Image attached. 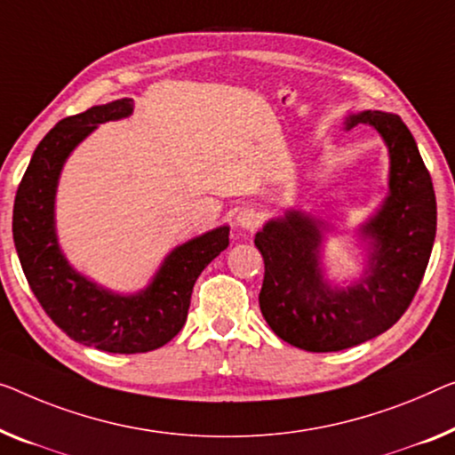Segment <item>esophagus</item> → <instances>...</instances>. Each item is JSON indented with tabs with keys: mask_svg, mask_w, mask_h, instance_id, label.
<instances>
[{
	"mask_svg": "<svg viewBox=\"0 0 455 455\" xmlns=\"http://www.w3.org/2000/svg\"><path fill=\"white\" fill-rule=\"evenodd\" d=\"M261 222V214L257 212L255 208H243L239 214H236V225L241 228H247V230H253L259 227Z\"/></svg>",
	"mask_w": 455,
	"mask_h": 455,
	"instance_id": "obj_1",
	"label": "esophagus"
}]
</instances>
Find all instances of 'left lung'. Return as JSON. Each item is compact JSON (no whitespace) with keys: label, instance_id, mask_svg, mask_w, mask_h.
Here are the masks:
<instances>
[{"label":"left lung","instance_id":"obj_1","mask_svg":"<svg viewBox=\"0 0 455 455\" xmlns=\"http://www.w3.org/2000/svg\"><path fill=\"white\" fill-rule=\"evenodd\" d=\"M370 124L390 151V196L363 227L376 241L370 274L347 292H333L318 269L321 228L288 212L255 235L266 275L261 315L274 333L304 351H341L388 331L411 307L429 263L437 228L431 175L404 122L386 112L351 116L347 128Z\"/></svg>","mask_w":455,"mask_h":455}]
</instances>
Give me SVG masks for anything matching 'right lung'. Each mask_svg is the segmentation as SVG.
Wrapping results in <instances>:
<instances>
[{
    "label": "right lung",
    "mask_w": 455,
    "mask_h": 455,
    "mask_svg": "<svg viewBox=\"0 0 455 455\" xmlns=\"http://www.w3.org/2000/svg\"><path fill=\"white\" fill-rule=\"evenodd\" d=\"M132 100L67 116L40 140L13 202V243L40 307L73 341L110 354H147L172 341L188 318L194 283L228 247V227L188 241L167 257L151 286L118 296L87 282L65 261L54 236V189L73 147L101 122L124 118Z\"/></svg>",
    "instance_id": "obj_1"
}]
</instances>
